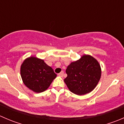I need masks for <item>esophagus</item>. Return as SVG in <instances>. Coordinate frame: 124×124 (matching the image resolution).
I'll list each match as a JSON object with an SVG mask.
<instances>
[{"mask_svg": "<svg viewBox=\"0 0 124 124\" xmlns=\"http://www.w3.org/2000/svg\"><path fill=\"white\" fill-rule=\"evenodd\" d=\"M63 73H64V72H63V71H62V72H60L59 74H58V75L59 76H60V77H63Z\"/></svg>", "mask_w": 124, "mask_h": 124, "instance_id": "esophagus-1", "label": "esophagus"}]
</instances>
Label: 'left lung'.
Segmentation results:
<instances>
[{"instance_id": "left-lung-1", "label": "left lung", "mask_w": 124, "mask_h": 124, "mask_svg": "<svg viewBox=\"0 0 124 124\" xmlns=\"http://www.w3.org/2000/svg\"><path fill=\"white\" fill-rule=\"evenodd\" d=\"M67 77L64 79L69 90L78 95L93 91L100 80L101 68L96 59L84 54L80 59L71 62L66 70Z\"/></svg>"}]
</instances>
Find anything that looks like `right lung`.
Wrapping results in <instances>:
<instances>
[{
	"label": "right lung",
	"instance_id": "1",
	"mask_svg": "<svg viewBox=\"0 0 124 124\" xmlns=\"http://www.w3.org/2000/svg\"><path fill=\"white\" fill-rule=\"evenodd\" d=\"M20 74L25 86L36 93L47 90L57 76L44 60L32 56L23 61Z\"/></svg>",
	"mask_w": 124,
	"mask_h": 124
}]
</instances>
